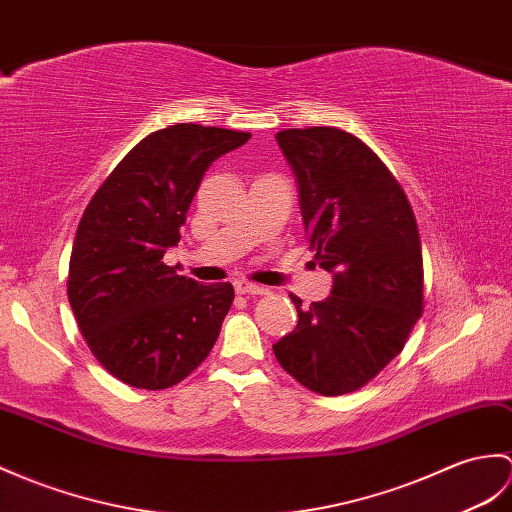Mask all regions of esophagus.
I'll use <instances>...</instances> for the list:
<instances>
[{
    "instance_id": "1",
    "label": "esophagus",
    "mask_w": 512,
    "mask_h": 512,
    "mask_svg": "<svg viewBox=\"0 0 512 512\" xmlns=\"http://www.w3.org/2000/svg\"><path fill=\"white\" fill-rule=\"evenodd\" d=\"M235 292H237V294H268L270 290L266 288V285H259V283L237 281V283H235Z\"/></svg>"
}]
</instances>
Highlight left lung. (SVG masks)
<instances>
[{
	"label": "left lung",
	"instance_id": "8db88e82",
	"mask_svg": "<svg viewBox=\"0 0 512 512\" xmlns=\"http://www.w3.org/2000/svg\"><path fill=\"white\" fill-rule=\"evenodd\" d=\"M277 144L299 187L307 240L334 275L331 296L303 310L272 344L301 386L347 395L401 353L423 312L417 220L395 176L358 137L331 126L288 128Z\"/></svg>",
	"mask_w": 512,
	"mask_h": 512
}]
</instances>
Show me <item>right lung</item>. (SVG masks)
<instances>
[{
  "instance_id": "right-lung-1",
  "label": "right lung",
  "mask_w": 512,
  "mask_h": 512,
  "mask_svg": "<svg viewBox=\"0 0 512 512\" xmlns=\"http://www.w3.org/2000/svg\"><path fill=\"white\" fill-rule=\"evenodd\" d=\"M248 139L251 133L200 124L157 130L117 163L82 213L69 305L95 360L120 382L170 388L216 344L233 285L176 275L163 255L181 240L209 165Z\"/></svg>"
}]
</instances>
